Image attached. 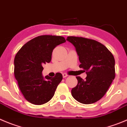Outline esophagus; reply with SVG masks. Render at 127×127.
Segmentation results:
<instances>
[{"instance_id": "obj_1", "label": "esophagus", "mask_w": 127, "mask_h": 127, "mask_svg": "<svg viewBox=\"0 0 127 127\" xmlns=\"http://www.w3.org/2000/svg\"><path fill=\"white\" fill-rule=\"evenodd\" d=\"M62 75H63V77H64V78H66V77L68 76V75H67V73H64L62 74Z\"/></svg>"}]
</instances>
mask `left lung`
<instances>
[{
    "label": "left lung",
    "mask_w": 127,
    "mask_h": 127,
    "mask_svg": "<svg viewBox=\"0 0 127 127\" xmlns=\"http://www.w3.org/2000/svg\"><path fill=\"white\" fill-rule=\"evenodd\" d=\"M67 40L75 46L79 56V67L86 72L85 80L77 77L78 84L72 95L84 104H91L105 95L115 77V59L104 45L95 40L70 36Z\"/></svg>",
    "instance_id": "1"
}]
</instances>
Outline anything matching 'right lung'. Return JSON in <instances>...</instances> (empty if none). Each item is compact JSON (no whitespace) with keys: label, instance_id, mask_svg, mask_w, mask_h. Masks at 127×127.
<instances>
[{"label":"right lung","instance_id":"right-lung-1","mask_svg":"<svg viewBox=\"0 0 127 127\" xmlns=\"http://www.w3.org/2000/svg\"><path fill=\"white\" fill-rule=\"evenodd\" d=\"M64 37L40 35L24 44L14 59V75L20 92L27 100L34 105H42L54 96L62 80V73L43 79V65L51 61L53 50L65 42Z\"/></svg>","mask_w":127,"mask_h":127}]
</instances>
